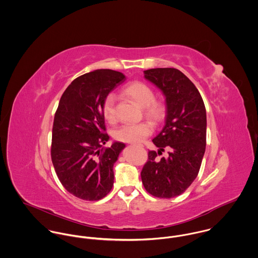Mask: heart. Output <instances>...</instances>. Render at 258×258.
<instances>
[{
  "label": "heart",
  "mask_w": 258,
  "mask_h": 258,
  "mask_svg": "<svg viewBox=\"0 0 258 258\" xmlns=\"http://www.w3.org/2000/svg\"><path fill=\"white\" fill-rule=\"evenodd\" d=\"M124 96L133 100L136 104L143 108V113L154 121H160L165 116V106L155 100L153 90L143 82H133L123 88ZM102 113L105 119L109 122H115V98L113 94L108 95L102 105ZM153 127L148 121L139 123H124L118 126L114 133L115 140L123 143H141L145 138L152 134Z\"/></svg>",
  "instance_id": "b5f03b06"
}]
</instances>
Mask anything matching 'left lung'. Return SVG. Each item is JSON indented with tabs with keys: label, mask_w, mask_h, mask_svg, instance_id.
<instances>
[{
	"label": "left lung",
	"mask_w": 258,
	"mask_h": 258,
	"mask_svg": "<svg viewBox=\"0 0 258 258\" xmlns=\"http://www.w3.org/2000/svg\"><path fill=\"white\" fill-rule=\"evenodd\" d=\"M143 73L164 95L166 116L162 131L152 140L158 152L148 151L142 180L149 194L169 199L185 192L200 170L206 149V108L198 89L178 69L154 68ZM164 148L169 156L158 160L157 153Z\"/></svg>",
	"instance_id": "8db88e82"
}]
</instances>
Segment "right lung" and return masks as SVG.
I'll return each mask as SVG.
<instances>
[{
    "mask_svg": "<svg viewBox=\"0 0 258 258\" xmlns=\"http://www.w3.org/2000/svg\"><path fill=\"white\" fill-rule=\"evenodd\" d=\"M125 76L99 69L79 76L64 91L52 127L51 160L63 187L82 200L98 201L114 185V164L125 144L109 141L102 105Z\"/></svg>",
    "mask_w": 258,
    "mask_h": 258,
    "instance_id": "add662e5",
    "label": "right lung"
}]
</instances>
